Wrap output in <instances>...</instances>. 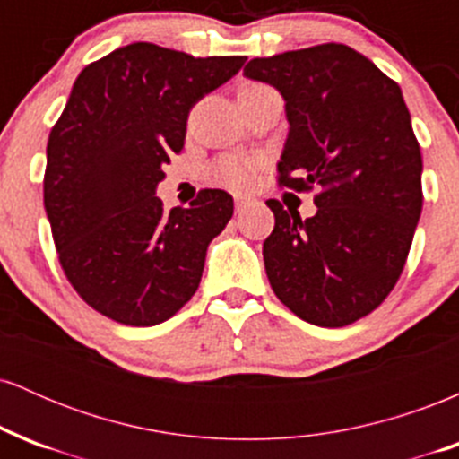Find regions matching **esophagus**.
<instances>
[{"label": "esophagus", "mask_w": 459, "mask_h": 459, "mask_svg": "<svg viewBox=\"0 0 459 459\" xmlns=\"http://www.w3.org/2000/svg\"><path fill=\"white\" fill-rule=\"evenodd\" d=\"M246 204H247V203H246L244 198H237V200H235V212H237V213H244Z\"/></svg>", "instance_id": "esophagus-1"}]
</instances>
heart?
<instances>
[{"label": "heart", "instance_id": "obj_1", "mask_svg": "<svg viewBox=\"0 0 459 459\" xmlns=\"http://www.w3.org/2000/svg\"><path fill=\"white\" fill-rule=\"evenodd\" d=\"M261 91H267V86H263V83H246L239 91V97L241 94H255ZM215 175H218L224 186L233 189H247L252 187V183L256 181V175H259V161L246 160V157H224L218 163V168H215Z\"/></svg>", "mask_w": 459, "mask_h": 459}]
</instances>
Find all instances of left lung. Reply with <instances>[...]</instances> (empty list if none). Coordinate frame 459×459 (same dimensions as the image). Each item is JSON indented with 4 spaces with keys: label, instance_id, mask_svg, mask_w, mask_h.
Instances as JSON below:
<instances>
[{
    "label": "left lung",
    "instance_id": "obj_1",
    "mask_svg": "<svg viewBox=\"0 0 459 459\" xmlns=\"http://www.w3.org/2000/svg\"><path fill=\"white\" fill-rule=\"evenodd\" d=\"M244 75L287 101L278 186L319 189L307 220L267 200L276 224L263 259L273 293L313 325L354 324L394 289L423 209V157L402 88L341 43L255 57Z\"/></svg>",
    "mask_w": 459,
    "mask_h": 459
}]
</instances>
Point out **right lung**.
Returning a JSON list of instances; mask_svg holds the SVG:
<instances>
[{
    "mask_svg": "<svg viewBox=\"0 0 459 459\" xmlns=\"http://www.w3.org/2000/svg\"><path fill=\"white\" fill-rule=\"evenodd\" d=\"M244 62L134 43L79 73L47 142L43 196L62 272L97 313L144 328L196 293L233 196L200 189L168 213L155 189L183 149L189 109Z\"/></svg>",
    "mask_w": 459,
    "mask_h": 459,
    "instance_id": "right-lung-1",
    "label": "right lung"
}]
</instances>
